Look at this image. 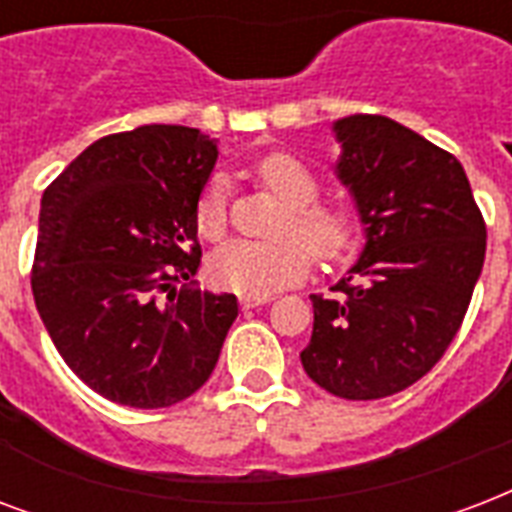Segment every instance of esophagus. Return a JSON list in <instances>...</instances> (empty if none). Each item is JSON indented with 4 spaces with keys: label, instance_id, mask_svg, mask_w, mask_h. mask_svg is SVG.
Returning <instances> with one entry per match:
<instances>
[{
    "label": "esophagus",
    "instance_id": "esophagus-1",
    "mask_svg": "<svg viewBox=\"0 0 512 512\" xmlns=\"http://www.w3.org/2000/svg\"><path fill=\"white\" fill-rule=\"evenodd\" d=\"M271 295H244L241 298V306L244 308H257V306H265V303H271Z\"/></svg>",
    "mask_w": 512,
    "mask_h": 512
}]
</instances>
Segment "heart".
<instances>
[{
	"label": "heart",
	"mask_w": 512,
	"mask_h": 512,
	"mask_svg": "<svg viewBox=\"0 0 512 512\" xmlns=\"http://www.w3.org/2000/svg\"><path fill=\"white\" fill-rule=\"evenodd\" d=\"M255 177L268 193L287 206L279 220L282 239H233L214 249L209 257V273L220 287L239 295H268L306 276L311 268L308 248L319 260H338L354 247L357 217L346 204L317 201L319 179L306 163L284 152H273L257 163ZM195 225L204 239H220L228 228L222 179H212L204 187L195 206Z\"/></svg>",
	"instance_id": "heart-1"
}]
</instances>
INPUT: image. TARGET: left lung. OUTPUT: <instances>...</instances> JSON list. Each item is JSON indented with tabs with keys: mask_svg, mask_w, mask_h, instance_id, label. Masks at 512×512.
<instances>
[{
	"mask_svg": "<svg viewBox=\"0 0 512 512\" xmlns=\"http://www.w3.org/2000/svg\"><path fill=\"white\" fill-rule=\"evenodd\" d=\"M335 174L354 195L365 249L330 298L311 295L308 378L378 400L427 376L462 327L486 257V222L454 155L384 115L333 123Z\"/></svg>",
	"mask_w": 512,
	"mask_h": 512,
	"instance_id": "1",
	"label": "left lung"
}]
</instances>
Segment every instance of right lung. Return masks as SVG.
<instances>
[{"label":"right lung","mask_w":512,"mask_h":512,"mask_svg":"<svg viewBox=\"0 0 512 512\" xmlns=\"http://www.w3.org/2000/svg\"><path fill=\"white\" fill-rule=\"evenodd\" d=\"M214 161L198 128L142 126L93 142L42 195L34 303L66 365L112 403H182L239 317L236 295L193 282Z\"/></svg>","instance_id":"obj_1"}]
</instances>
